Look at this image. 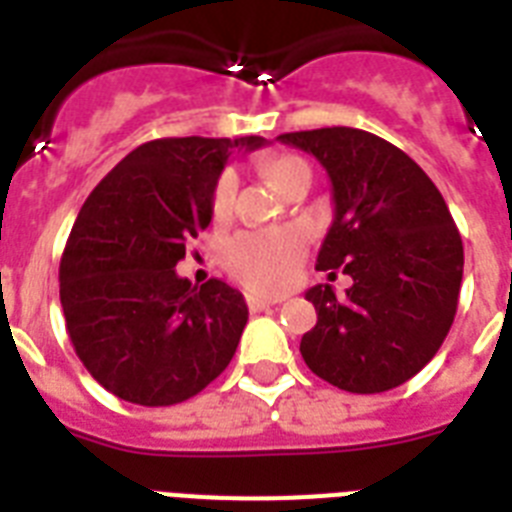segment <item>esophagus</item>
I'll use <instances>...</instances> for the list:
<instances>
[{
	"instance_id": "esophagus-1",
	"label": "esophagus",
	"mask_w": 512,
	"mask_h": 512,
	"mask_svg": "<svg viewBox=\"0 0 512 512\" xmlns=\"http://www.w3.org/2000/svg\"><path fill=\"white\" fill-rule=\"evenodd\" d=\"M273 305H276V300H265V297L247 295V308L252 313H263V311H268V308H273Z\"/></svg>"
}]
</instances>
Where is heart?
<instances>
[{
  "label": "heart",
  "instance_id": "b5f03b06",
  "mask_svg": "<svg viewBox=\"0 0 512 512\" xmlns=\"http://www.w3.org/2000/svg\"><path fill=\"white\" fill-rule=\"evenodd\" d=\"M265 177L279 191L300 172H311L308 164L297 156H276L263 164ZM236 172L225 170L212 188V217L225 220L231 215L236 199ZM308 244L300 233L292 231H244L225 244V268L236 279L260 295H281L303 279Z\"/></svg>",
  "mask_w": 512,
  "mask_h": 512
}]
</instances>
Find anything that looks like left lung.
I'll list each match as a JSON object with an SVG mask.
<instances>
[{
    "label": "left lung",
    "instance_id": "left-lung-1",
    "mask_svg": "<svg viewBox=\"0 0 512 512\" xmlns=\"http://www.w3.org/2000/svg\"><path fill=\"white\" fill-rule=\"evenodd\" d=\"M332 180L335 223L319 271L337 268L353 284L308 289L319 321L300 342L305 364L348 393H385L436 356L460 300L462 239L444 196L388 140L353 127L287 132Z\"/></svg>",
    "mask_w": 512,
    "mask_h": 512
}]
</instances>
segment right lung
<instances>
[{"instance_id": "1", "label": "right lung", "mask_w": 512, "mask_h": 512, "mask_svg": "<svg viewBox=\"0 0 512 512\" xmlns=\"http://www.w3.org/2000/svg\"><path fill=\"white\" fill-rule=\"evenodd\" d=\"M265 138H162L108 172L76 215L60 257V305L76 356L122 401L172 406L231 364L249 311L239 289H199L175 265L212 220L231 151Z\"/></svg>"}]
</instances>
